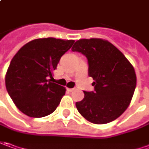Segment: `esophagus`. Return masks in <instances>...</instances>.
Returning a JSON list of instances; mask_svg holds the SVG:
<instances>
[{"instance_id": "1", "label": "esophagus", "mask_w": 149, "mask_h": 149, "mask_svg": "<svg viewBox=\"0 0 149 149\" xmlns=\"http://www.w3.org/2000/svg\"><path fill=\"white\" fill-rule=\"evenodd\" d=\"M73 90H74V88H67V91H68V92H72Z\"/></svg>"}]
</instances>
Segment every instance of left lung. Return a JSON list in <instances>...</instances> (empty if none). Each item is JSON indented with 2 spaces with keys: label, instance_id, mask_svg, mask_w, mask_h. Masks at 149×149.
<instances>
[{
  "label": "left lung",
  "instance_id": "1",
  "mask_svg": "<svg viewBox=\"0 0 149 149\" xmlns=\"http://www.w3.org/2000/svg\"><path fill=\"white\" fill-rule=\"evenodd\" d=\"M86 56L94 91H84L76 102L80 114L97 125L116 120L125 111L136 87V74L125 56L110 42L100 39H80L72 48Z\"/></svg>",
  "mask_w": 149,
  "mask_h": 149
}]
</instances>
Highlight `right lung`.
<instances>
[{
	"instance_id": "1",
	"label": "right lung",
	"mask_w": 149,
	"mask_h": 149,
	"mask_svg": "<svg viewBox=\"0 0 149 149\" xmlns=\"http://www.w3.org/2000/svg\"><path fill=\"white\" fill-rule=\"evenodd\" d=\"M74 40L37 39L24 45L11 60L6 87L15 105L24 115L41 118L52 114L65 95V87L51 82L53 71Z\"/></svg>"
}]
</instances>
